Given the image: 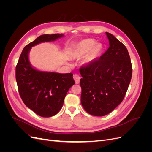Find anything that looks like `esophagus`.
I'll return each mask as SVG.
<instances>
[{"mask_svg":"<svg viewBox=\"0 0 152 152\" xmlns=\"http://www.w3.org/2000/svg\"><path fill=\"white\" fill-rule=\"evenodd\" d=\"M73 79H74L75 81V83L77 84H79V82H80V77L79 75L77 74H75L73 75Z\"/></svg>","mask_w":152,"mask_h":152,"instance_id":"esophagus-1","label":"esophagus"}]
</instances>
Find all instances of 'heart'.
I'll return each mask as SVG.
<instances>
[{
    "instance_id": "obj_1",
    "label": "heart",
    "mask_w": 152,
    "mask_h": 152,
    "mask_svg": "<svg viewBox=\"0 0 152 152\" xmlns=\"http://www.w3.org/2000/svg\"><path fill=\"white\" fill-rule=\"evenodd\" d=\"M96 41L92 39H87L78 43L73 50L72 56L75 59H80L88 53L86 58L85 63L88 64L94 61L98 58L103 50V45L96 44Z\"/></svg>"
}]
</instances>
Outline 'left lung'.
<instances>
[{"instance_id": "1", "label": "left lung", "mask_w": 152, "mask_h": 152, "mask_svg": "<svg viewBox=\"0 0 152 152\" xmlns=\"http://www.w3.org/2000/svg\"><path fill=\"white\" fill-rule=\"evenodd\" d=\"M109 48L99 58L80 68L82 77L81 103L94 116H104L125 97L132 69L128 50L121 42L106 32Z\"/></svg>"}]
</instances>
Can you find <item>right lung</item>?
I'll return each mask as SVG.
<instances>
[{
    "label": "right lung",
    "instance_id": "right-lung-1",
    "mask_svg": "<svg viewBox=\"0 0 152 152\" xmlns=\"http://www.w3.org/2000/svg\"><path fill=\"white\" fill-rule=\"evenodd\" d=\"M62 37L60 34L39 36L24 48L16 67V80L21 99L27 107L42 117H52L59 112L68 91L75 82L72 73L36 70L30 65L28 54L34 45Z\"/></svg>",
    "mask_w": 152,
    "mask_h": 152
}]
</instances>
